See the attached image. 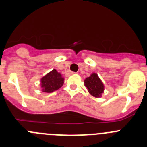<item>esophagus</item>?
<instances>
[{"label": "esophagus", "instance_id": "34e87169", "mask_svg": "<svg viewBox=\"0 0 147 147\" xmlns=\"http://www.w3.org/2000/svg\"><path fill=\"white\" fill-rule=\"evenodd\" d=\"M70 74H74V72H70Z\"/></svg>", "mask_w": 147, "mask_h": 147}]
</instances>
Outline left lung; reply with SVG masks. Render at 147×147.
I'll list each match as a JSON object with an SVG mask.
<instances>
[{"label":"left lung","mask_w":147,"mask_h":147,"mask_svg":"<svg viewBox=\"0 0 147 147\" xmlns=\"http://www.w3.org/2000/svg\"><path fill=\"white\" fill-rule=\"evenodd\" d=\"M84 83L90 94L96 98H99L104 93L105 86L103 82L100 80L98 74L95 73L92 74L89 77H87L84 81Z\"/></svg>","instance_id":"1"}]
</instances>
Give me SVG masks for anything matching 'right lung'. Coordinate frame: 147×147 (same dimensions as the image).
<instances>
[{
	"label": "right lung",
	"mask_w": 147,
	"mask_h": 147,
	"mask_svg": "<svg viewBox=\"0 0 147 147\" xmlns=\"http://www.w3.org/2000/svg\"><path fill=\"white\" fill-rule=\"evenodd\" d=\"M63 83L64 78L56 69H53L40 80L41 88H42V91L45 93H52L55 91L62 86Z\"/></svg>",
	"instance_id": "add662e5"
}]
</instances>
